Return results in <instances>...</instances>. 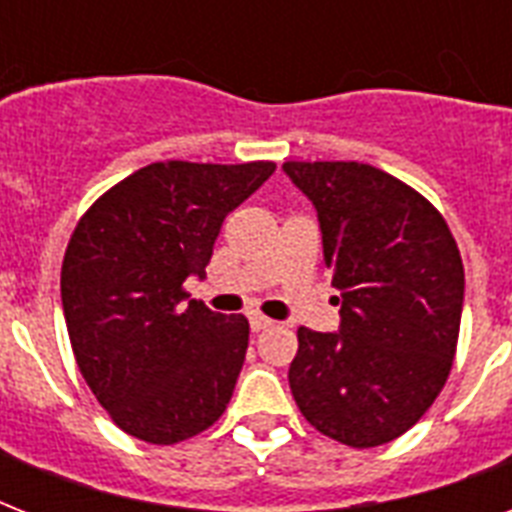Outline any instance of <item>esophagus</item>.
<instances>
[{"mask_svg":"<svg viewBox=\"0 0 512 512\" xmlns=\"http://www.w3.org/2000/svg\"><path fill=\"white\" fill-rule=\"evenodd\" d=\"M273 321L268 319V316H263V313H249V327H252V332H263V329L271 327Z\"/></svg>","mask_w":512,"mask_h":512,"instance_id":"1","label":"esophagus"}]
</instances>
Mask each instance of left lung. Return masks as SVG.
<instances>
[{
    "label": "left lung",
    "instance_id": "obj_1",
    "mask_svg": "<svg viewBox=\"0 0 512 512\" xmlns=\"http://www.w3.org/2000/svg\"><path fill=\"white\" fill-rule=\"evenodd\" d=\"M319 212L340 332L297 329L289 388L313 428L388 444L436 401L460 337L465 268L449 225L412 185L358 162H287Z\"/></svg>",
    "mask_w": 512,
    "mask_h": 512
}]
</instances>
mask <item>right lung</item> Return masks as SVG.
Segmentation results:
<instances>
[{
	"label": "right lung",
	"mask_w": 512,
	"mask_h": 512,
	"mask_svg": "<svg viewBox=\"0 0 512 512\" xmlns=\"http://www.w3.org/2000/svg\"><path fill=\"white\" fill-rule=\"evenodd\" d=\"M273 162H156L108 188L76 223L60 297L79 372L130 436L170 446L215 425L247 356L249 321L189 300L225 215Z\"/></svg>",
	"instance_id": "1"
}]
</instances>
